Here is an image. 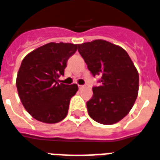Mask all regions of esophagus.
Masks as SVG:
<instances>
[{"mask_svg": "<svg viewBox=\"0 0 160 160\" xmlns=\"http://www.w3.org/2000/svg\"><path fill=\"white\" fill-rule=\"evenodd\" d=\"M78 88L79 89H82V88H85V86L84 85H78Z\"/></svg>", "mask_w": 160, "mask_h": 160, "instance_id": "34e87169", "label": "esophagus"}]
</instances>
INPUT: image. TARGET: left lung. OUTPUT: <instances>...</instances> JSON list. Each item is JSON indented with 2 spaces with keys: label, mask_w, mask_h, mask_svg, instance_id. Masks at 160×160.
<instances>
[{
  "label": "left lung",
  "mask_w": 160,
  "mask_h": 160,
  "mask_svg": "<svg viewBox=\"0 0 160 160\" xmlns=\"http://www.w3.org/2000/svg\"><path fill=\"white\" fill-rule=\"evenodd\" d=\"M78 49L101 84L87 101L88 115L102 124H113L129 113L139 90V74L123 48L101 39L78 44Z\"/></svg>",
  "instance_id": "1"
}]
</instances>
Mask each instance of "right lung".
Returning a JSON list of instances; mask_svg holds the SVG:
<instances>
[{
  "label": "right lung",
  "instance_id": "obj_1",
  "mask_svg": "<svg viewBox=\"0 0 160 160\" xmlns=\"http://www.w3.org/2000/svg\"><path fill=\"white\" fill-rule=\"evenodd\" d=\"M78 44L49 42L31 51L22 60L16 85L22 104L35 119L45 123L60 122L68 113L77 84L59 82L66 62Z\"/></svg>",
  "mask_w": 160,
  "mask_h": 160
}]
</instances>
